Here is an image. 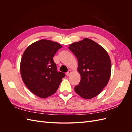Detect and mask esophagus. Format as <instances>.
Listing matches in <instances>:
<instances>
[{"label": "esophagus", "instance_id": "34e87169", "mask_svg": "<svg viewBox=\"0 0 132 132\" xmlns=\"http://www.w3.org/2000/svg\"><path fill=\"white\" fill-rule=\"evenodd\" d=\"M71 71L70 70H68V71H67V73H66V75L67 76H69V75H70L71 74Z\"/></svg>", "mask_w": 132, "mask_h": 132}]
</instances>
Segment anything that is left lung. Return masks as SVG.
I'll return each instance as SVG.
<instances>
[{
    "mask_svg": "<svg viewBox=\"0 0 132 132\" xmlns=\"http://www.w3.org/2000/svg\"><path fill=\"white\" fill-rule=\"evenodd\" d=\"M69 49L77 58L79 84L74 90L80 96L91 99L97 96L107 85L111 74V62L107 51L87 38L69 45Z\"/></svg>",
    "mask_w": 132,
    "mask_h": 132,
    "instance_id": "left-lung-1",
    "label": "left lung"
}]
</instances>
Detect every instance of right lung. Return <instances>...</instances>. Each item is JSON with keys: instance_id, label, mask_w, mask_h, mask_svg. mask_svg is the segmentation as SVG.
Segmentation results:
<instances>
[{"instance_id": "1", "label": "right lung", "mask_w": 132, "mask_h": 132, "mask_svg": "<svg viewBox=\"0 0 132 132\" xmlns=\"http://www.w3.org/2000/svg\"><path fill=\"white\" fill-rule=\"evenodd\" d=\"M59 43L41 39L32 43L23 52L20 63L22 80L28 89L41 98L57 91L65 74L58 72L53 57L62 48Z\"/></svg>"}]
</instances>
